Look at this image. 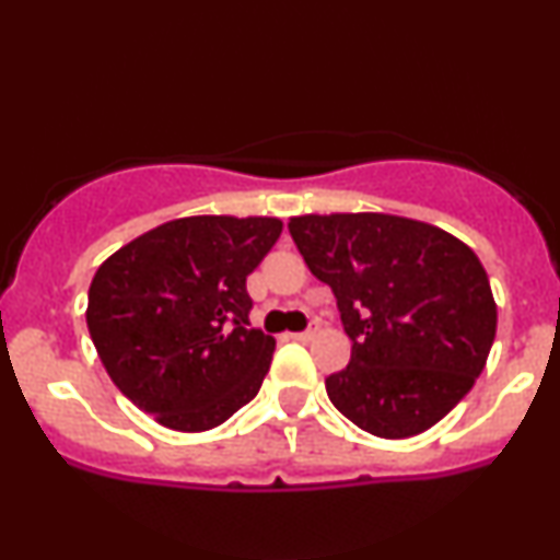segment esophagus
<instances>
[{
	"instance_id": "34e87169",
	"label": "esophagus",
	"mask_w": 560,
	"mask_h": 560,
	"mask_svg": "<svg viewBox=\"0 0 560 560\" xmlns=\"http://www.w3.org/2000/svg\"><path fill=\"white\" fill-rule=\"evenodd\" d=\"M318 334V324H311L305 331H298V334H289L292 339H300V342H307V339H313Z\"/></svg>"
}]
</instances>
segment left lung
Instances as JSON below:
<instances>
[{"instance_id":"left-lung-1","label":"left lung","mask_w":560,"mask_h":560,"mask_svg":"<svg viewBox=\"0 0 560 560\" xmlns=\"http://www.w3.org/2000/svg\"><path fill=\"white\" fill-rule=\"evenodd\" d=\"M337 298L352 355L326 395L363 432L405 440L445 419L485 369L498 329L490 279L447 231L387 213L289 218Z\"/></svg>"}]
</instances>
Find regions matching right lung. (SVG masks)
<instances>
[{
	"label": "right lung",
	"mask_w": 560,
	"mask_h": 560,
	"mask_svg": "<svg viewBox=\"0 0 560 560\" xmlns=\"http://www.w3.org/2000/svg\"><path fill=\"white\" fill-rule=\"evenodd\" d=\"M284 223L189 215L96 268L86 326L113 384L176 432H208L258 395L276 339L249 326L247 276Z\"/></svg>",
	"instance_id": "right-lung-1"
}]
</instances>
